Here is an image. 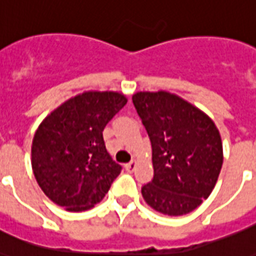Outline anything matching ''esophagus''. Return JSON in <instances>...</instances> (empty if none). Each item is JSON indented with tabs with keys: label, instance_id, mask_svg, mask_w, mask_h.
I'll return each instance as SVG.
<instances>
[{
	"label": "esophagus",
	"instance_id": "1",
	"mask_svg": "<svg viewBox=\"0 0 256 256\" xmlns=\"http://www.w3.org/2000/svg\"><path fill=\"white\" fill-rule=\"evenodd\" d=\"M136 166H137V162H136V160H132V162H128V164L124 166V168H126L128 171H134V170H136Z\"/></svg>",
	"mask_w": 256,
	"mask_h": 256
}]
</instances>
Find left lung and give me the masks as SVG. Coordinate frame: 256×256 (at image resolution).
Segmentation results:
<instances>
[{
    "label": "left lung",
    "instance_id": "obj_1",
    "mask_svg": "<svg viewBox=\"0 0 256 256\" xmlns=\"http://www.w3.org/2000/svg\"><path fill=\"white\" fill-rule=\"evenodd\" d=\"M133 104L152 144L153 179L141 188L148 205L166 216L190 213L210 196L222 166L213 120L168 92H138Z\"/></svg>",
    "mask_w": 256,
    "mask_h": 256
}]
</instances>
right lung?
<instances>
[{"mask_svg": "<svg viewBox=\"0 0 256 256\" xmlns=\"http://www.w3.org/2000/svg\"><path fill=\"white\" fill-rule=\"evenodd\" d=\"M126 103L118 92H85L40 123L32 141V171L54 204L82 212L108 192L122 166L107 152L103 130Z\"/></svg>", "mask_w": 256, "mask_h": 256, "instance_id": "right-lung-1", "label": "right lung"}]
</instances>
